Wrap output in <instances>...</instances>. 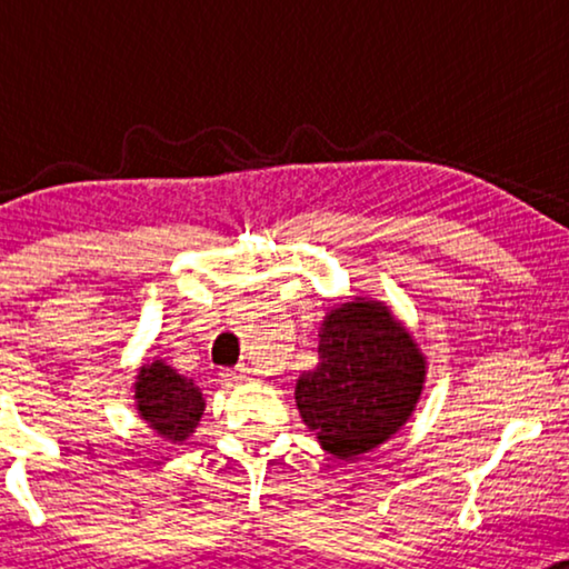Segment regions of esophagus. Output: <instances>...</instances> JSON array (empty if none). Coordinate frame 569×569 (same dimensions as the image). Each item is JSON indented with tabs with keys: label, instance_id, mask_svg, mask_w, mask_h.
I'll list each match as a JSON object with an SVG mask.
<instances>
[{
	"label": "esophagus",
	"instance_id": "1",
	"mask_svg": "<svg viewBox=\"0 0 569 569\" xmlns=\"http://www.w3.org/2000/svg\"><path fill=\"white\" fill-rule=\"evenodd\" d=\"M222 378L228 383H246V380H253V372L248 368H236V370H224Z\"/></svg>",
	"mask_w": 569,
	"mask_h": 569
}]
</instances>
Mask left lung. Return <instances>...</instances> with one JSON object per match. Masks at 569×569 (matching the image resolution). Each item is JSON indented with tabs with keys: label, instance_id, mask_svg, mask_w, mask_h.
Wrapping results in <instances>:
<instances>
[{
	"label": "left lung",
	"instance_id": "1",
	"mask_svg": "<svg viewBox=\"0 0 569 569\" xmlns=\"http://www.w3.org/2000/svg\"><path fill=\"white\" fill-rule=\"evenodd\" d=\"M427 357L393 310L372 298L339 302L318 331V365L295 386L302 422L331 456L383 446L415 415Z\"/></svg>",
	"mask_w": 569,
	"mask_h": 569
}]
</instances>
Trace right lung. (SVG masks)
<instances>
[{
	"instance_id": "1",
	"label": "right lung",
	"mask_w": 569,
	"mask_h": 569,
	"mask_svg": "<svg viewBox=\"0 0 569 569\" xmlns=\"http://www.w3.org/2000/svg\"><path fill=\"white\" fill-rule=\"evenodd\" d=\"M134 407L147 427L168 442L189 440L204 415V393L166 360L144 362L134 380Z\"/></svg>"
}]
</instances>
